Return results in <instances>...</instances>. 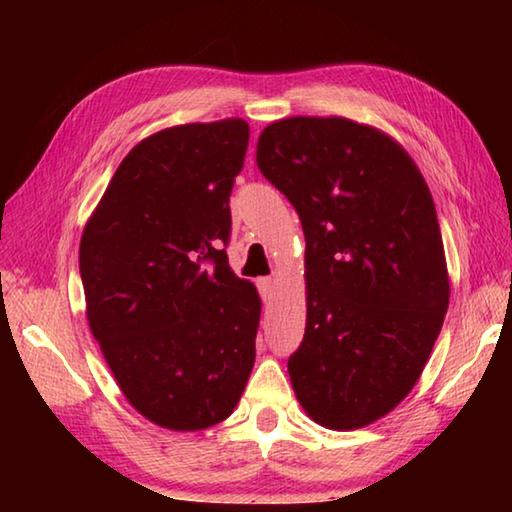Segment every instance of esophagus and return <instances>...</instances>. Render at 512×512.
Masks as SVG:
<instances>
[{
    "label": "esophagus",
    "mask_w": 512,
    "mask_h": 512,
    "mask_svg": "<svg viewBox=\"0 0 512 512\" xmlns=\"http://www.w3.org/2000/svg\"><path fill=\"white\" fill-rule=\"evenodd\" d=\"M257 289H259V293H262L264 300H271L273 293H275V280H273V277H259Z\"/></svg>",
    "instance_id": "34e87169"
}]
</instances>
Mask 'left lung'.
Masks as SVG:
<instances>
[{"mask_svg": "<svg viewBox=\"0 0 512 512\" xmlns=\"http://www.w3.org/2000/svg\"><path fill=\"white\" fill-rule=\"evenodd\" d=\"M257 167L296 207L307 241L293 391L320 427H366L411 393L449 307L429 187L400 142L345 117L273 121Z\"/></svg>", "mask_w": 512, "mask_h": 512, "instance_id": "left-lung-1", "label": "left lung"}]
</instances>
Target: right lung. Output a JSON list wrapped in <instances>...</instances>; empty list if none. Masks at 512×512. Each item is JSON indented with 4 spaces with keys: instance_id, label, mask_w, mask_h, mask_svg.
Returning <instances> with one entry per match:
<instances>
[{
    "instance_id": "add662e5",
    "label": "right lung",
    "mask_w": 512,
    "mask_h": 512,
    "mask_svg": "<svg viewBox=\"0 0 512 512\" xmlns=\"http://www.w3.org/2000/svg\"><path fill=\"white\" fill-rule=\"evenodd\" d=\"M239 117L144 137L85 223V316L137 413L201 431L235 411L255 363L262 300L221 244L244 167Z\"/></svg>"
}]
</instances>
